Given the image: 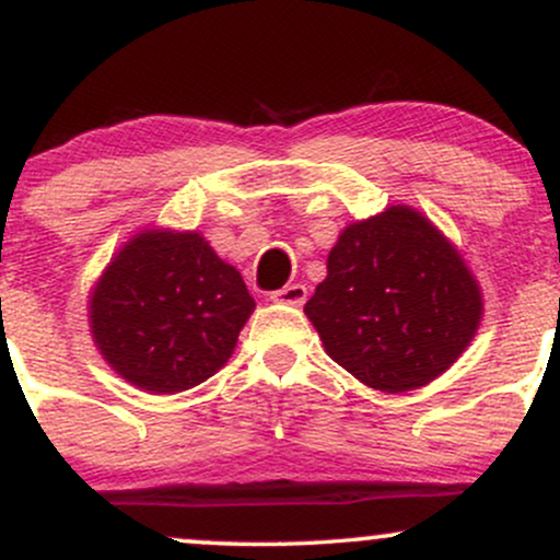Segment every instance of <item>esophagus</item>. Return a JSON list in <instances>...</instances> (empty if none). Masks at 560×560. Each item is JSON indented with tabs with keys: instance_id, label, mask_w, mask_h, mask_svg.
<instances>
[{
	"instance_id": "1",
	"label": "esophagus",
	"mask_w": 560,
	"mask_h": 560,
	"mask_svg": "<svg viewBox=\"0 0 560 560\" xmlns=\"http://www.w3.org/2000/svg\"><path fill=\"white\" fill-rule=\"evenodd\" d=\"M307 300L305 284H287L271 292V302H281V305H302Z\"/></svg>"
}]
</instances>
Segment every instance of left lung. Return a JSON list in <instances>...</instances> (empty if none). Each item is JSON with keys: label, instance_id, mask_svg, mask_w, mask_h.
<instances>
[{"label": "left lung", "instance_id": "left-lung-1", "mask_svg": "<svg viewBox=\"0 0 560 560\" xmlns=\"http://www.w3.org/2000/svg\"><path fill=\"white\" fill-rule=\"evenodd\" d=\"M326 268L305 313L334 361L374 389L429 384L479 326L481 294L466 262L402 205L347 226Z\"/></svg>", "mask_w": 560, "mask_h": 560}]
</instances>
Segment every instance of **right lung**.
Here are the masks:
<instances>
[{
	"instance_id": "obj_1",
	"label": "right lung",
	"mask_w": 560,
	"mask_h": 560,
	"mask_svg": "<svg viewBox=\"0 0 560 560\" xmlns=\"http://www.w3.org/2000/svg\"><path fill=\"white\" fill-rule=\"evenodd\" d=\"M253 307L240 271L202 236L147 231L100 279L89 318L96 347L120 376L171 395L229 361Z\"/></svg>"
}]
</instances>
